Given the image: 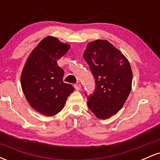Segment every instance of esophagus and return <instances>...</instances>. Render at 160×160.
<instances>
[{"instance_id": "34e87169", "label": "esophagus", "mask_w": 160, "mask_h": 160, "mask_svg": "<svg viewBox=\"0 0 160 160\" xmlns=\"http://www.w3.org/2000/svg\"><path fill=\"white\" fill-rule=\"evenodd\" d=\"M74 88L76 90H80L81 89V85L80 84H74Z\"/></svg>"}]
</instances>
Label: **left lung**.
Here are the masks:
<instances>
[{"label":"left lung","instance_id":"8db88e82","mask_svg":"<svg viewBox=\"0 0 160 160\" xmlns=\"http://www.w3.org/2000/svg\"><path fill=\"white\" fill-rule=\"evenodd\" d=\"M83 58L95 81L87 96L88 108L99 119H108L123 106L132 88V71L127 58L108 40H97L86 47Z\"/></svg>","mask_w":160,"mask_h":160}]
</instances>
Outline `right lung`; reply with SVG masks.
Returning <instances> with one entry per match:
<instances>
[{
	"instance_id": "add662e5",
	"label": "right lung",
	"mask_w": 160,
	"mask_h": 160,
	"mask_svg": "<svg viewBox=\"0 0 160 160\" xmlns=\"http://www.w3.org/2000/svg\"><path fill=\"white\" fill-rule=\"evenodd\" d=\"M69 48L56 38L47 37L31 53L22 72L25 98L34 110L46 116L61 111L74 90L73 86L63 82L65 72L57 64Z\"/></svg>"
}]
</instances>
